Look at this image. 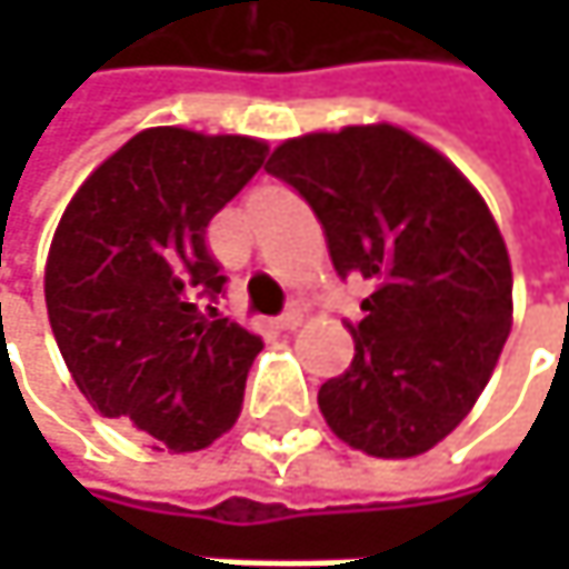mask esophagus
I'll list each match as a JSON object with an SVG mask.
<instances>
[{
    "label": "esophagus",
    "mask_w": 569,
    "mask_h": 569,
    "mask_svg": "<svg viewBox=\"0 0 569 569\" xmlns=\"http://www.w3.org/2000/svg\"><path fill=\"white\" fill-rule=\"evenodd\" d=\"M299 322H302V309H299V306H289L283 316H280V319L273 322V326H277V329H283V332H292V329H296Z\"/></svg>",
    "instance_id": "34e87169"
}]
</instances>
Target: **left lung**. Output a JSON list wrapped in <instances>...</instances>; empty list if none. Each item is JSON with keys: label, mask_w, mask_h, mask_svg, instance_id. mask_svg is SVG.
<instances>
[{"label": "left lung", "mask_w": 569, "mask_h": 569, "mask_svg": "<svg viewBox=\"0 0 569 569\" xmlns=\"http://www.w3.org/2000/svg\"><path fill=\"white\" fill-rule=\"evenodd\" d=\"M267 171L319 217L336 273L372 292L352 366L319 389L329 428L372 458L435 448L485 392L511 332L505 237L445 154L396 124L283 141Z\"/></svg>", "instance_id": "obj_1"}]
</instances>
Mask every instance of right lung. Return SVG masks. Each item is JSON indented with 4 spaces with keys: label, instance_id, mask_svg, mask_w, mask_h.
Returning <instances> with one entry per match:
<instances>
[{
    "label": "right lung",
    "instance_id": "right-lung-1",
    "mask_svg": "<svg viewBox=\"0 0 569 569\" xmlns=\"http://www.w3.org/2000/svg\"><path fill=\"white\" fill-rule=\"evenodd\" d=\"M263 161L257 138L148 128L58 220L46 306L61 359L91 408L158 451H200L240 415L263 342L213 306L227 277L207 227Z\"/></svg>",
    "mask_w": 569,
    "mask_h": 569
}]
</instances>
